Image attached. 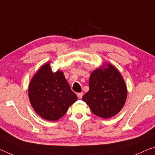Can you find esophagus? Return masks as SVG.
Instances as JSON below:
<instances>
[{"mask_svg": "<svg viewBox=\"0 0 155 155\" xmlns=\"http://www.w3.org/2000/svg\"><path fill=\"white\" fill-rule=\"evenodd\" d=\"M77 97L79 99H81L83 97V93L82 92H80V93H77Z\"/></svg>", "mask_w": 155, "mask_h": 155, "instance_id": "esophagus-1", "label": "esophagus"}]
</instances>
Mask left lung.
<instances>
[{"label":"left lung","instance_id":"1","mask_svg":"<svg viewBox=\"0 0 155 155\" xmlns=\"http://www.w3.org/2000/svg\"><path fill=\"white\" fill-rule=\"evenodd\" d=\"M91 74L89 91L82 99L97 116L109 119L123 108L127 98V87L119 70L110 63Z\"/></svg>","mask_w":155,"mask_h":155}]
</instances>
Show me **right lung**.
<instances>
[{
	"label": "right lung",
	"instance_id": "1",
	"mask_svg": "<svg viewBox=\"0 0 155 155\" xmlns=\"http://www.w3.org/2000/svg\"><path fill=\"white\" fill-rule=\"evenodd\" d=\"M28 95L34 111L48 121L59 119L77 100L63 72H53L50 63L41 67L31 78Z\"/></svg>",
	"mask_w": 155,
	"mask_h": 155
}]
</instances>
